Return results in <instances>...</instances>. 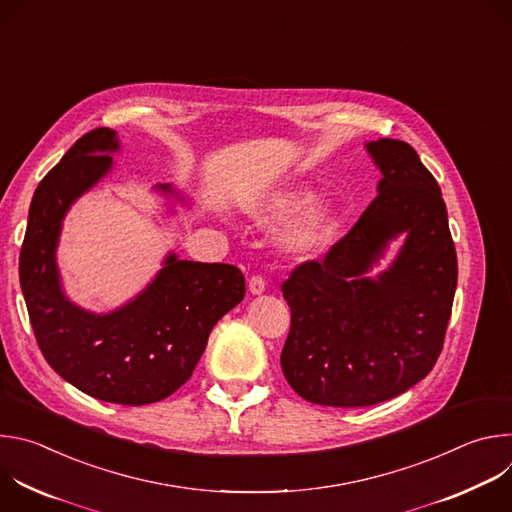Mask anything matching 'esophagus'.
Listing matches in <instances>:
<instances>
[{"label":"esophagus","mask_w":512,"mask_h":512,"mask_svg":"<svg viewBox=\"0 0 512 512\" xmlns=\"http://www.w3.org/2000/svg\"><path fill=\"white\" fill-rule=\"evenodd\" d=\"M263 291H265V279L261 275H253L249 279V294L259 296V294H263Z\"/></svg>","instance_id":"34e87169"}]
</instances>
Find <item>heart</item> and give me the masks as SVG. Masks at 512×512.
Returning <instances> with one entry per match:
<instances>
[{"label": "heart", "mask_w": 512, "mask_h": 512, "mask_svg": "<svg viewBox=\"0 0 512 512\" xmlns=\"http://www.w3.org/2000/svg\"><path fill=\"white\" fill-rule=\"evenodd\" d=\"M312 198H314L312 188L298 186V184H285L257 198L255 204L247 208V214L255 223L267 225V223L283 221V218L294 214L302 207L303 210L299 209L301 212L283 227L279 235V243L291 255L314 257L332 243V239L340 229L342 216L334 200L320 198L310 203L309 200Z\"/></svg>", "instance_id": "heart-1"}]
</instances>
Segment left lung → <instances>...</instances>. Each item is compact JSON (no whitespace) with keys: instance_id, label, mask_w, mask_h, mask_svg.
Wrapping results in <instances>:
<instances>
[{"instance_id":"1","label":"left lung","mask_w":512,"mask_h":512,"mask_svg":"<svg viewBox=\"0 0 512 512\" xmlns=\"http://www.w3.org/2000/svg\"><path fill=\"white\" fill-rule=\"evenodd\" d=\"M367 152L381 170L377 198L324 261L302 263L281 285L291 310L281 371L316 405L405 393L433 369L452 316L458 259L440 186L405 141H369ZM399 234L398 257L369 278Z\"/></svg>"}]
</instances>
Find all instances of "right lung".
Returning <instances> with one entry per match:
<instances>
[{"mask_svg":"<svg viewBox=\"0 0 512 512\" xmlns=\"http://www.w3.org/2000/svg\"><path fill=\"white\" fill-rule=\"evenodd\" d=\"M119 148L113 129H93L38 184L20 253V285L50 367L99 401L135 407L170 397L190 379L214 324L245 298V277L235 265L168 253L148 287L109 314L66 298L56 263L62 221L111 172V154ZM156 190L186 200L170 184Z\"/></svg>","mask_w":512,"mask_h":512,"instance_id":"add662e5","label":"right lung"}]
</instances>
